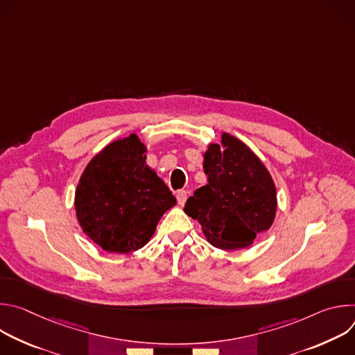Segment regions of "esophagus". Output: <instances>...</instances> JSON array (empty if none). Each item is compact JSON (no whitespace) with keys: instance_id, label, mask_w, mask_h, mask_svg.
<instances>
[{"instance_id":"obj_1","label":"esophagus","mask_w":355,"mask_h":355,"mask_svg":"<svg viewBox=\"0 0 355 355\" xmlns=\"http://www.w3.org/2000/svg\"><path fill=\"white\" fill-rule=\"evenodd\" d=\"M177 200H178V204L181 207H184L185 202H187V191H184V189L177 191Z\"/></svg>"}]
</instances>
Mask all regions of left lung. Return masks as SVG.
<instances>
[{"label": "left lung", "instance_id": "1", "mask_svg": "<svg viewBox=\"0 0 355 355\" xmlns=\"http://www.w3.org/2000/svg\"><path fill=\"white\" fill-rule=\"evenodd\" d=\"M207 184L185 204L208 243L220 250H240L267 232L275 219V182L244 141L222 132L220 144L209 143L204 153Z\"/></svg>", "mask_w": 355, "mask_h": 355}]
</instances>
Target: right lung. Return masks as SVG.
Returning a JSON list of instances; mask_svg holds the SVG:
<instances>
[{
  "mask_svg": "<svg viewBox=\"0 0 355 355\" xmlns=\"http://www.w3.org/2000/svg\"><path fill=\"white\" fill-rule=\"evenodd\" d=\"M147 146L132 133L89 160L76 188L74 208L83 232L116 254L136 251L153 237L177 199L146 164Z\"/></svg>",
  "mask_w": 355,
  "mask_h": 355,
  "instance_id": "1",
  "label": "right lung"
}]
</instances>
